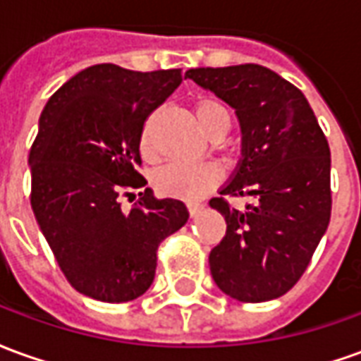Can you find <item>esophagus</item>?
<instances>
[{
    "instance_id": "obj_1",
    "label": "esophagus",
    "mask_w": 361,
    "mask_h": 361,
    "mask_svg": "<svg viewBox=\"0 0 361 361\" xmlns=\"http://www.w3.org/2000/svg\"><path fill=\"white\" fill-rule=\"evenodd\" d=\"M188 211H189V216H191V219H195L197 214L203 211V207L197 203H188Z\"/></svg>"
}]
</instances>
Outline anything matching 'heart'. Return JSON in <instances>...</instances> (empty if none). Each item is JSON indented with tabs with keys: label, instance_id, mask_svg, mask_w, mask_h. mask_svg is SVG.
<instances>
[{
	"label": "heart",
	"instance_id": "1",
	"mask_svg": "<svg viewBox=\"0 0 361 361\" xmlns=\"http://www.w3.org/2000/svg\"><path fill=\"white\" fill-rule=\"evenodd\" d=\"M195 118L204 133L212 135L220 129H230V111L224 104L214 98H199L195 102ZM141 154L147 160L157 157L150 137V121L145 123L141 131ZM222 181V172L214 164H168L154 173V188L160 195L181 199V201H199L211 193Z\"/></svg>",
	"mask_w": 361,
	"mask_h": 361
}]
</instances>
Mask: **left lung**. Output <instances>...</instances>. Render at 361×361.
Instances as JSON below:
<instances>
[{
    "instance_id": "1",
    "label": "left lung",
    "mask_w": 361,
    "mask_h": 361,
    "mask_svg": "<svg viewBox=\"0 0 361 361\" xmlns=\"http://www.w3.org/2000/svg\"><path fill=\"white\" fill-rule=\"evenodd\" d=\"M230 104L242 126V160L220 195H251L238 211L209 201L226 220L211 251L216 286L238 302L284 295L302 279L331 220V149L302 90L257 63L185 71Z\"/></svg>"
}]
</instances>
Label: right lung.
Segmentation results:
<instances>
[{"label": "right lung", "instance_id": "obj_1", "mask_svg": "<svg viewBox=\"0 0 361 361\" xmlns=\"http://www.w3.org/2000/svg\"><path fill=\"white\" fill-rule=\"evenodd\" d=\"M181 69H82L58 89L30 147V204L67 282L106 303L131 302L154 280L158 245L189 219L154 199L141 166L145 121L180 87ZM139 190L131 212L119 196Z\"/></svg>", "mask_w": 361, "mask_h": 361}]
</instances>
